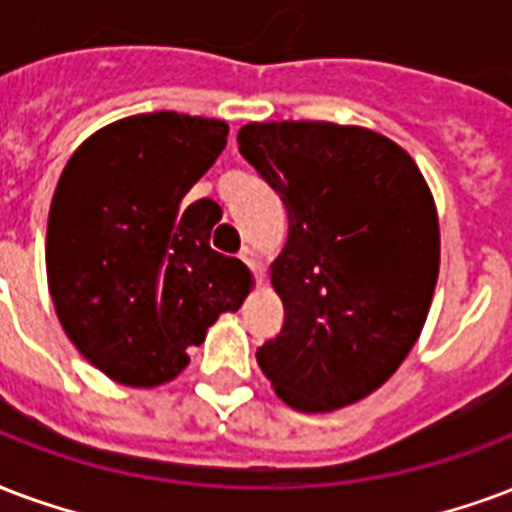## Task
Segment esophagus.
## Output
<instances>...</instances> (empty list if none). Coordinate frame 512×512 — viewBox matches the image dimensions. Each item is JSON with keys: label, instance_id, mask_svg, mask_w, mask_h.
<instances>
[{"label": "esophagus", "instance_id": "obj_1", "mask_svg": "<svg viewBox=\"0 0 512 512\" xmlns=\"http://www.w3.org/2000/svg\"><path fill=\"white\" fill-rule=\"evenodd\" d=\"M238 257H241L246 266L255 271L257 282H263V260H260V252H257L255 246H244V249H241V255H238Z\"/></svg>", "mask_w": 512, "mask_h": 512}]
</instances>
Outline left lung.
<instances>
[{
	"label": "left lung",
	"mask_w": 512,
	"mask_h": 512,
	"mask_svg": "<svg viewBox=\"0 0 512 512\" xmlns=\"http://www.w3.org/2000/svg\"><path fill=\"white\" fill-rule=\"evenodd\" d=\"M244 160L279 192L290 230L271 263L285 325L257 350L298 412L366 399L410 355L439 276V219L423 173L380 132L249 121Z\"/></svg>",
	"instance_id": "8db88e82"
}]
</instances>
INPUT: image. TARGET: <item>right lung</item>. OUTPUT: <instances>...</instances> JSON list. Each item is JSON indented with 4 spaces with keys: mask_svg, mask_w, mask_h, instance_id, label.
Instances as JSON below:
<instances>
[{
    "mask_svg": "<svg viewBox=\"0 0 512 512\" xmlns=\"http://www.w3.org/2000/svg\"><path fill=\"white\" fill-rule=\"evenodd\" d=\"M227 146L219 119L127 116L83 140L56 184L45 271L67 339L130 388L187 369L222 312L252 290L238 257L211 249L214 200H181Z\"/></svg>",
    "mask_w": 512,
    "mask_h": 512,
    "instance_id": "1",
    "label": "right lung"
}]
</instances>
